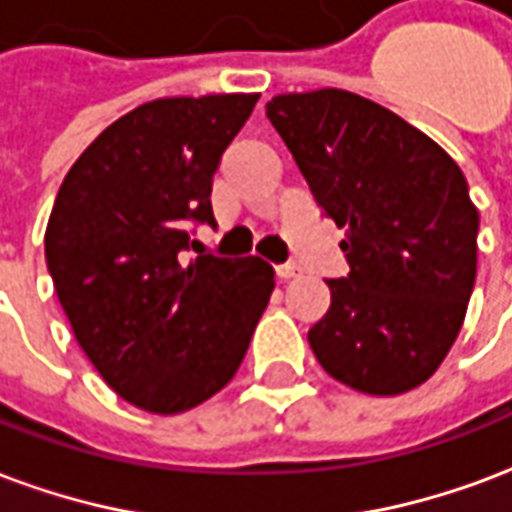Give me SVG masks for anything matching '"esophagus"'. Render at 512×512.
<instances>
[{
  "mask_svg": "<svg viewBox=\"0 0 512 512\" xmlns=\"http://www.w3.org/2000/svg\"><path fill=\"white\" fill-rule=\"evenodd\" d=\"M275 272H278V278L289 281V278H294V275L300 272V267H297L294 261H286V264H278V267H275Z\"/></svg>",
  "mask_w": 512,
  "mask_h": 512,
  "instance_id": "34e87169",
  "label": "esophagus"
}]
</instances>
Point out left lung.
I'll use <instances>...</instances> for the list:
<instances>
[{"instance_id": "8db88e82", "label": "left lung", "mask_w": 512, "mask_h": 512, "mask_svg": "<svg viewBox=\"0 0 512 512\" xmlns=\"http://www.w3.org/2000/svg\"><path fill=\"white\" fill-rule=\"evenodd\" d=\"M267 119L324 218L343 229L346 278L308 330L316 360L368 395L423 384L445 360L475 289L477 218L445 149L343 89L278 95Z\"/></svg>"}]
</instances>
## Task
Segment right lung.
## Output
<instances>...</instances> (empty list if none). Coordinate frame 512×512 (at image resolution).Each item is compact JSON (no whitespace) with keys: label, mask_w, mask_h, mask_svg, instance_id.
I'll list each match as a JSON object with an SVG mask.
<instances>
[{"label":"right lung","mask_w":512,"mask_h":512,"mask_svg":"<svg viewBox=\"0 0 512 512\" xmlns=\"http://www.w3.org/2000/svg\"><path fill=\"white\" fill-rule=\"evenodd\" d=\"M259 95L163 98L108 125L67 171L46 264L78 346L117 395L158 414L237 374L272 294L256 256L201 253L212 174ZM190 247L200 253L187 259Z\"/></svg>","instance_id":"right-lung-1"}]
</instances>
